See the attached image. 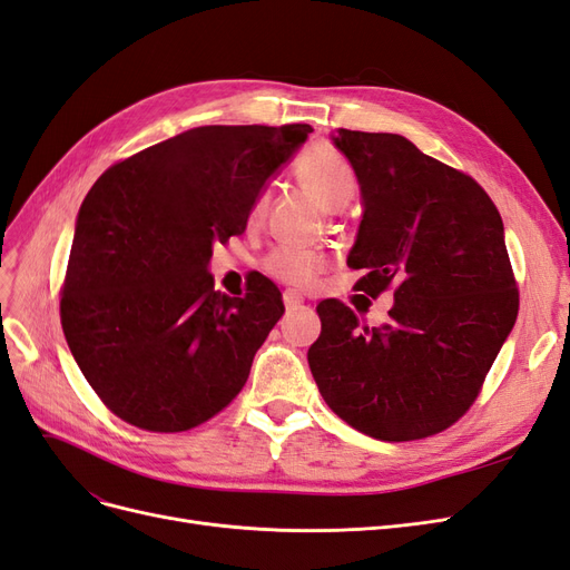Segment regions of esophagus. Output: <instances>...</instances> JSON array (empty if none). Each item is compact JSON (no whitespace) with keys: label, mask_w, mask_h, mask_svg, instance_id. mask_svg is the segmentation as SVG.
<instances>
[{"label":"esophagus","mask_w":570,"mask_h":570,"mask_svg":"<svg viewBox=\"0 0 570 570\" xmlns=\"http://www.w3.org/2000/svg\"><path fill=\"white\" fill-rule=\"evenodd\" d=\"M283 302H285V306H287V308H297V306H302V304H304V297L299 295V292H295V289H285Z\"/></svg>","instance_id":"esophagus-1"}]
</instances>
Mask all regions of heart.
Wrapping results in <instances>:
<instances>
[{"label": "heart", "instance_id": "heart-1", "mask_svg": "<svg viewBox=\"0 0 570 570\" xmlns=\"http://www.w3.org/2000/svg\"><path fill=\"white\" fill-rule=\"evenodd\" d=\"M295 176L304 193L325 212H342L356 195V176L333 147L316 145L306 149L295 164ZM268 189H262L252 202L249 223L258 226L268 212ZM325 268L321 252L302 247H275L264 258V271L273 281L295 289L314 287Z\"/></svg>", "mask_w": 570, "mask_h": 570}]
</instances>
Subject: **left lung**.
I'll list each match as a JSON object with an SVG mask.
<instances>
[{
    "label": "left lung",
    "mask_w": 570,
    "mask_h": 570,
    "mask_svg": "<svg viewBox=\"0 0 570 570\" xmlns=\"http://www.w3.org/2000/svg\"><path fill=\"white\" fill-rule=\"evenodd\" d=\"M364 218L347 266L356 289H394L390 321L368 327L323 299L308 368L325 404L358 433L423 440L454 425L485 383L519 316V287L494 202L471 176L402 135L337 128Z\"/></svg>",
    "instance_id": "left-lung-1"
}]
</instances>
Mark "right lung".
I'll return each mask as SVG.
<instances>
[{
  "instance_id": "right-lung-1",
  "label": "right lung",
  "mask_w": 570,
  "mask_h": 570,
  "mask_svg": "<svg viewBox=\"0 0 570 570\" xmlns=\"http://www.w3.org/2000/svg\"><path fill=\"white\" fill-rule=\"evenodd\" d=\"M312 130L202 126L97 178L76 220L61 327L118 419L183 433L245 387L283 295L258 275L245 297H226L206 266L216 243L245 233L254 197Z\"/></svg>"
}]
</instances>
